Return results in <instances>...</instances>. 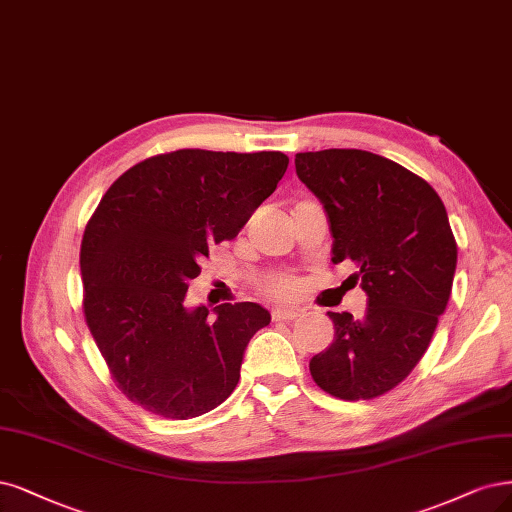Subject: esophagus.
I'll list each match as a JSON object with an SVG mask.
<instances>
[{
	"mask_svg": "<svg viewBox=\"0 0 512 512\" xmlns=\"http://www.w3.org/2000/svg\"><path fill=\"white\" fill-rule=\"evenodd\" d=\"M298 315H301V311H298V309H288V307H277V309L271 311L273 322H290V320H296Z\"/></svg>",
	"mask_w": 512,
	"mask_h": 512,
	"instance_id": "1",
	"label": "esophagus"
}]
</instances>
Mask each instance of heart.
<instances>
[{"label":"heart","mask_w":512,"mask_h":512,"mask_svg":"<svg viewBox=\"0 0 512 512\" xmlns=\"http://www.w3.org/2000/svg\"><path fill=\"white\" fill-rule=\"evenodd\" d=\"M264 290H267L269 296H275V298H290L298 290V281L292 275H277L264 284Z\"/></svg>","instance_id":"b5f03b06"}]
</instances>
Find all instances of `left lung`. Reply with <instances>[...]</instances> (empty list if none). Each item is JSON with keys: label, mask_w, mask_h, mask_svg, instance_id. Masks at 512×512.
Here are the masks:
<instances>
[{"label": "left lung", "mask_w": 512, "mask_h": 512, "mask_svg": "<svg viewBox=\"0 0 512 512\" xmlns=\"http://www.w3.org/2000/svg\"><path fill=\"white\" fill-rule=\"evenodd\" d=\"M296 175L322 201L332 262L368 296L362 317L332 313L334 341L313 356V381L341 400H370L409 377L451 296L457 243L436 190L366 150L298 152Z\"/></svg>", "instance_id": "1"}]
</instances>
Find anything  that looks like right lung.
I'll list each match as a JSON object with an SVG mask.
<instances>
[{"instance_id":"right-lung-1","label":"right lung","mask_w":512,"mask_h":512,"mask_svg":"<svg viewBox=\"0 0 512 512\" xmlns=\"http://www.w3.org/2000/svg\"><path fill=\"white\" fill-rule=\"evenodd\" d=\"M288 169L284 152L175 150L108 188L80 248L84 317L118 390L146 411L192 419L233 394L245 347L269 326L256 303L186 309L209 245L237 237Z\"/></svg>"}]
</instances>
